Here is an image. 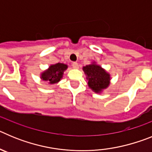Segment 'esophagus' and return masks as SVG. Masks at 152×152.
<instances>
[{"instance_id":"obj_1","label":"esophagus","mask_w":152,"mask_h":152,"mask_svg":"<svg viewBox=\"0 0 152 152\" xmlns=\"http://www.w3.org/2000/svg\"><path fill=\"white\" fill-rule=\"evenodd\" d=\"M72 65V68H75V69H77V68H79V65L77 62H73Z\"/></svg>"}]
</instances>
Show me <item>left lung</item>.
<instances>
[{"instance_id": "obj_1", "label": "left lung", "mask_w": 152, "mask_h": 152, "mask_svg": "<svg viewBox=\"0 0 152 152\" xmlns=\"http://www.w3.org/2000/svg\"><path fill=\"white\" fill-rule=\"evenodd\" d=\"M83 70L87 75L88 86L94 92H101L102 90L106 89L110 84V75L100 65L93 63L84 66Z\"/></svg>"}]
</instances>
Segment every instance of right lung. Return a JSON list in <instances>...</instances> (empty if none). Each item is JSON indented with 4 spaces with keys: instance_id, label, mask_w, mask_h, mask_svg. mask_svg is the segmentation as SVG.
Wrapping results in <instances>:
<instances>
[{
    "instance_id": "right-lung-1",
    "label": "right lung",
    "mask_w": 152,
    "mask_h": 152,
    "mask_svg": "<svg viewBox=\"0 0 152 152\" xmlns=\"http://www.w3.org/2000/svg\"><path fill=\"white\" fill-rule=\"evenodd\" d=\"M68 66L62 63H57L52 64L43 73H42L41 78L43 80L48 81L49 84H56L62 78L63 73L67 69Z\"/></svg>"
}]
</instances>
